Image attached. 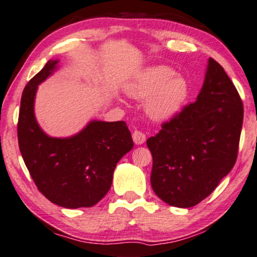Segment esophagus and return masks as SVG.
Listing matches in <instances>:
<instances>
[{"label": "esophagus", "mask_w": 257, "mask_h": 257, "mask_svg": "<svg viewBox=\"0 0 257 257\" xmlns=\"http://www.w3.org/2000/svg\"><path fill=\"white\" fill-rule=\"evenodd\" d=\"M133 140H134V143H135L136 145H142L145 143L146 136L144 133L140 132V130H135L133 134Z\"/></svg>", "instance_id": "obj_1"}]
</instances>
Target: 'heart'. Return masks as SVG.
I'll return each mask as SVG.
<instances>
[{"label":"heart","instance_id":"1","mask_svg":"<svg viewBox=\"0 0 257 257\" xmlns=\"http://www.w3.org/2000/svg\"><path fill=\"white\" fill-rule=\"evenodd\" d=\"M129 97L145 100V112L151 119L165 121L175 115L187 96V84L181 76L165 66L146 68L127 87Z\"/></svg>","mask_w":257,"mask_h":257}]
</instances>
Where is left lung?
<instances>
[{"instance_id": "8db88e82", "label": "left lung", "mask_w": 257, "mask_h": 257, "mask_svg": "<svg viewBox=\"0 0 257 257\" xmlns=\"http://www.w3.org/2000/svg\"><path fill=\"white\" fill-rule=\"evenodd\" d=\"M242 120L237 89L221 65L209 58L197 100L146 141L153 158L154 193L180 208L193 207L208 197L233 168Z\"/></svg>"}]
</instances>
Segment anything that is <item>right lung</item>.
Wrapping results in <instances>:
<instances>
[{
  "instance_id": "right-lung-1",
  "label": "right lung",
  "mask_w": 257,
  "mask_h": 257,
  "mask_svg": "<svg viewBox=\"0 0 257 257\" xmlns=\"http://www.w3.org/2000/svg\"><path fill=\"white\" fill-rule=\"evenodd\" d=\"M57 64L58 60H49L24 89L17 128L19 150L48 200L65 208L92 207L111 189L115 166L134 142L124 121L93 120L68 138L43 133L34 115L35 93Z\"/></svg>"
}]
</instances>
